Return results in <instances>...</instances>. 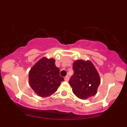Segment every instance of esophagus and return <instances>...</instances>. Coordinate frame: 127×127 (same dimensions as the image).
Returning a JSON list of instances; mask_svg holds the SVG:
<instances>
[{
	"instance_id": "obj_1",
	"label": "esophagus",
	"mask_w": 127,
	"mask_h": 127,
	"mask_svg": "<svg viewBox=\"0 0 127 127\" xmlns=\"http://www.w3.org/2000/svg\"><path fill=\"white\" fill-rule=\"evenodd\" d=\"M64 79H65V81H69V76H65V77H64Z\"/></svg>"
}]
</instances>
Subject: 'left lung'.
<instances>
[{"label":"left lung","mask_w":127,"mask_h":127,"mask_svg":"<svg viewBox=\"0 0 127 127\" xmlns=\"http://www.w3.org/2000/svg\"><path fill=\"white\" fill-rule=\"evenodd\" d=\"M72 68L74 74L69 84L74 94L83 100L96 95L100 78L93 63L90 60H75Z\"/></svg>","instance_id":"1"}]
</instances>
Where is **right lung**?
<instances>
[{
	"label": "right lung",
	"instance_id": "obj_1",
	"mask_svg": "<svg viewBox=\"0 0 127 127\" xmlns=\"http://www.w3.org/2000/svg\"><path fill=\"white\" fill-rule=\"evenodd\" d=\"M29 84L34 92L41 97L52 95L64 80L54 58L43 57L37 62L29 73Z\"/></svg>",
	"mask_w": 127,
	"mask_h": 127
}]
</instances>
